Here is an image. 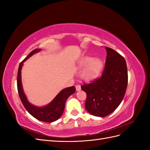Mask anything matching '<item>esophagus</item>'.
I'll list each match as a JSON object with an SVG mask.
<instances>
[{"mask_svg": "<svg viewBox=\"0 0 150 150\" xmlns=\"http://www.w3.org/2000/svg\"><path fill=\"white\" fill-rule=\"evenodd\" d=\"M75 88H76V90H77V91H80V90H81V85H79V84H77V85H76Z\"/></svg>", "mask_w": 150, "mask_h": 150, "instance_id": "esophagus-1", "label": "esophagus"}]
</instances>
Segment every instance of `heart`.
<instances>
[{
    "instance_id": "b5f03b06",
    "label": "heart",
    "mask_w": 150,
    "mask_h": 150,
    "mask_svg": "<svg viewBox=\"0 0 150 150\" xmlns=\"http://www.w3.org/2000/svg\"><path fill=\"white\" fill-rule=\"evenodd\" d=\"M81 68L86 66L82 73V77L86 81L93 80L97 78L100 73L103 67L102 60L90 57H86L80 62Z\"/></svg>"
}]
</instances>
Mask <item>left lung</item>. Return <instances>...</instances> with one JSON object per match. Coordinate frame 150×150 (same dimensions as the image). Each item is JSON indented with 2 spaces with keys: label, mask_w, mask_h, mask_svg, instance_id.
Segmentation results:
<instances>
[{
  "label": "left lung",
  "mask_w": 150,
  "mask_h": 150,
  "mask_svg": "<svg viewBox=\"0 0 150 150\" xmlns=\"http://www.w3.org/2000/svg\"><path fill=\"white\" fill-rule=\"evenodd\" d=\"M101 77L81 86L86 93L85 108L89 113L103 117L111 114L122 102L128 86V69L125 59L108 47Z\"/></svg>",
  "instance_id": "left-lung-1"
}]
</instances>
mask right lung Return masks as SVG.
Returning <instances> with one entry per match:
<instances>
[{
	"label": "right lung",
	"instance_id": "right-lung-1",
	"mask_svg": "<svg viewBox=\"0 0 150 150\" xmlns=\"http://www.w3.org/2000/svg\"><path fill=\"white\" fill-rule=\"evenodd\" d=\"M40 50V49H35L32 51L19 64L17 73V90L22 103L28 111V113L37 120L45 122H52L58 120L62 115L64 110L67 98L75 93V86H71L64 89L48 105L44 107L40 108L35 106L28 101L26 95L22 90L21 83V69L25 60L33 55L34 53L39 52Z\"/></svg>",
	"mask_w": 150,
	"mask_h": 150
}]
</instances>
